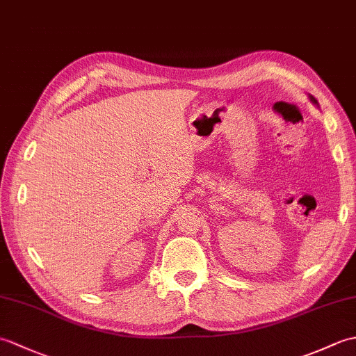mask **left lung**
<instances>
[{
    "label": "left lung",
    "instance_id": "obj_1",
    "mask_svg": "<svg viewBox=\"0 0 356 356\" xmlns=\"http://www.w3.org/2000/svg\"><path fill=\"white\" fill-rule=\"evenodd\" d=\"M309 99H311V102H312V104H315V105H318V102H316V99H315V97H314V96H311V95H309Z\"/></svg>",
    "mask_w": 356,
    "mask_h": 356
}]
</instances>
